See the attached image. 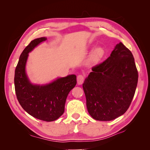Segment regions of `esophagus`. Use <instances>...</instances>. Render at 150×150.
I'll list each match as a JSON object with an SVG mask.
<instances>
[{
	"label": "esophagus",
	"instance_id": "obj_1",
	"mask_svg": "<svg viewBox=\"0 0 150 150\" xmlns=\"http://www.w3.org/2000/svg\"><path fill=\"white\" fill-rule=\"evenodd\" d=\"M84 81V77L82 74H79L77 77V82L78 84H82Z\"/></svg>",
	"mask_w": 150,
	"mask_h": 150
}]
</instances>
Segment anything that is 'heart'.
Returning a JSON list of instances; mask_svg holds the SVG:
<instances>
[{
  "mask_svg": "<svg viewBox=\"0 0 150 150\" xmlns=\"http://www.w3.org/2000/svg\"><path fill=\"white\" fill-rule=\"evenodd\" d=\"M104 54V49L101 47H98L95 49L94 51L91 54V55L88 59V62L90 64H96L98 61L103 57Z\"/></svg>",
  "mask_w": 150,
  "mask_h": 150,
  "instance_id": "1",
  "label": "heart"
}]
</instances>
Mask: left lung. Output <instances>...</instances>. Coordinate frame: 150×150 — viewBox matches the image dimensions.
I'll list each match as a JSON object with an SVG mask.
<instances>
[{
	"mask_svg": "<svg viewBox=\"0 0 150 150\" xmlns=\"http://www.w3.org/2000/svg\"><path fill=\"white\" fill-rule=\"evenodd\" d=\"M83 88L89 114L111 121L128 110L137 88L138 73L131 52L122 42L110 56L92 68Z\"/></svg>",
	"mask_w": 150,
	"mask_h": 150,
	"instance_id": "8db88e82",
	"label": "left lung"
}]
</instances>
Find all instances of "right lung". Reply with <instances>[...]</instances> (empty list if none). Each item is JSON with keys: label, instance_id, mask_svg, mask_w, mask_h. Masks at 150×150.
I'll return each instance as SVG.
<instances>
[{"label": "right lung", "instance_id": "1", "mask_svg": "<svg viewBox=\"0 0 150 150\" xmlns=\"http://www.w3.org/2000/svg\"><path fill=\"white\" fill-rule=\"evenodd\" d=\"M46 38L35 39L21 54L15 70L14 84L18 101L24 110L35 118L45 121L58 119L64 112L67 95L76 84V76L58 78L46 85L32 84L26 74L25 64L29 53Z\"/></svg>", "mask_w": 150, "mask_h": 150}]
</instances>
